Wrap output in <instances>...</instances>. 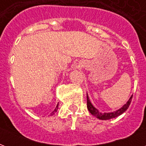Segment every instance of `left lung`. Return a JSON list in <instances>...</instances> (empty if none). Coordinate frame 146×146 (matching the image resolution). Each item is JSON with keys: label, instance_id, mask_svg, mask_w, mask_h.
<instances>
[{"label": "left lung", "instance_id": "8db88e82", "mask_svg": "<svg viewBox=\"0 0 146 146\" xmlns=\"http://www.w3.org/2000/svg\"><path fill=\"white\" fill-rule=\"evenodd\" d=\"M87 95V108H88V110L89 111V112L94 115L96 117H97L98 119L102 120H110V119H112V118H115L118 116L121 115L123 113H124L125 111H127V108H129V104L131 103L132 101V98H133V96H131V97L129 98V100L127 101V103L125 104H123L120 109H118L117 111H113V112H108V113H102L100 112L96 108L94 107V105L92 104L91 101L89 99V96L88 94Z\"/></svg>", "mask_w": 146, "mask_h": 146}]
</instances>
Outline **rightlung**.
Returning <instances> with one entry per match:
<instances>
[{"mask_svg": "<svg viewBox=\"0 0 146 146\" xmlns=\"http://www.w3.org/2000/svg\"><path fill=\"white\" fill-rule=\"evenodd\" d=\"M57 109H58V104H57V106H56V108H55L54 110V111H52V113H50V116L54 115V113H56V112H57Z\"/></svg>", "mask_w": 146, "mask_h": 146, "instance_id": "obj_1", "label": "right lung"}]
</instances>
